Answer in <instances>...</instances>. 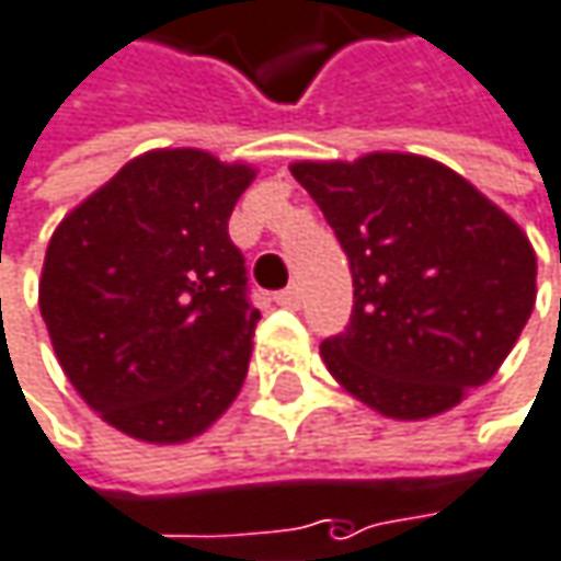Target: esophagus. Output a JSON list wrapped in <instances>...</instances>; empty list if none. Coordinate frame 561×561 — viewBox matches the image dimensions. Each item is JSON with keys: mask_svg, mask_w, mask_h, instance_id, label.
I'll return each instance as SVG.
<instances>
[{"mask_svg": "<svg viewBox=\"0 0 561 561\" xmlns=\"http://www.w3.org/2000/svg\"><path fill=\"white\" fill-rule=\"evenodd\" d=\"M276 301H279L282 308H298V305H301V288H298V285L282 288L279 295H276Z\"/></svg>", "mask_w": 561, "mask_h": 561, "instance_id": "obj_1", "label": "esophagus"}]
</instances>
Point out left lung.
I'll list each match as a JSON object with an SVG mask.
<instances>
[{
	"label": "left lung",
	"mask_w": 561,
	"mask_h": 561,
	"mask_svg": "<svg viewBox=\"0 0 561 561\" xmlns=\"http://www.w3.org/2000/svg\"><path fill=\"white\" fill-rule=\"evenodd\" d=\"M353 273L331 376L394 421L456 408L514 350L536 301L527 233L449 167L414 153L295 163Z\"/></svg>",
	"instance_id": "left-lung-1"
}]
</instances>
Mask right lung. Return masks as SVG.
Segmentation results:
<instances>
[{
  "label": "right lung",
  "instance_id": "right-lung-1",
  "mask_svg": "<svg viewBox=\"0 0 561 561\" xmlns=\"http://www.w3.org/2000/svg\"><path fill=\"white\" fill-rule=\"evenodd\" d=\"M256 170L205 150L125 163L54 230L41 318L79 398L147 443L205 433L247 379L253 328L228 221Z\"/></svg>",
  "mask_w": 561,
  "mask_h": 561
}]
</instances>
